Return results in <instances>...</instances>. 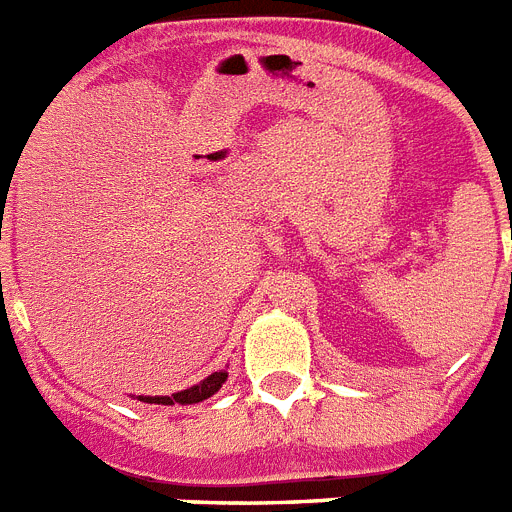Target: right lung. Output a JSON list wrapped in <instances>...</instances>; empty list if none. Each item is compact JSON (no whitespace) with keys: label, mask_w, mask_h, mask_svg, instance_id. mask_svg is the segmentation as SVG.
I'll return each instance as SVG.
<instances>
[{"label":"right lung","mask_w":512,"mask_h":512,"mask_svg":"<svg viewBox=\"0 0 512 512\" xmlns=\"http://www.w3.org/2000/svg\"><path fill=\"white\" fill-rule=\"evenodd\" d=\"M225 379H228V372L225 369H220V372H212L210 377L202 379L200 384H194V387H189V390H182L176 392V395L171 397H138L140 402H156V405H174V402H179V405H194V402H202L207 400V397L215 395L220 387L225 384Z\"/></svg>","instance_id":"add662e5"}]
</instances>
